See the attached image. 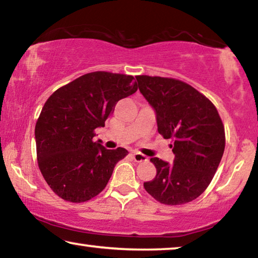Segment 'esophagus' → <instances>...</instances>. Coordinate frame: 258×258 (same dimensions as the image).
I'll return each mask as SVG.
<instances>
[{"label": "esophagus", "instance_id": "34e87169", "mask_svg": "<svg viewBox=\"0 0 258 258\" xmlns=\"http://www.w3.org/2000/svg\"><path fill=\"white\" fill-rule=\"evenodd\" d=\"M132 157H133V159L137 161V163H142V161L148 160V157L145 156V155H142V154H140V152H133Z\"/></svg>", "mask_w": 258, "mask_h": 258}]
</instances>
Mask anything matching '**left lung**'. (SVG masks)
<instances>
[{
  "label": "left lung",
  "instance_id": "1",
  "mask_svg": "<svg viewBox=\"0 0 258 258\" xmlns=\"http://www.w3.org/2000/svg\"><path fill=\"white\" fill-rule=\"evenodd\" d=\"M140 92L156 113L158 132L172 139L173 164L157 157L154 180L143 183L156 200L182 205L198 198L216 173L225 147L224 126L216 108L197 90L173 78L137 76Z\"/></svg>",
  "mask_w": 258,
  "mask_h": 258
}]
</instances>
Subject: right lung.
Listing matches in <instances>:
<instances>
[{"label": "right lung", "mask_w": 258, "mask_h": 258, "mask_svg": "<svg viewBox=\"0 0 258 258\" xmlns=\"http://www.w3.org/2000/svg\"><path fill=\"white\" fill-rule=\"evenodd\" d=\"M133 76L107 72L85 74L60 87L46 100L35 126L38 167L47 184L67 202L98 196L115 165L128 154L93 142L94 130L115 110L119 100L137 92Z\"/></svg>", "instance_id": "add662e5"}]
</instances>
